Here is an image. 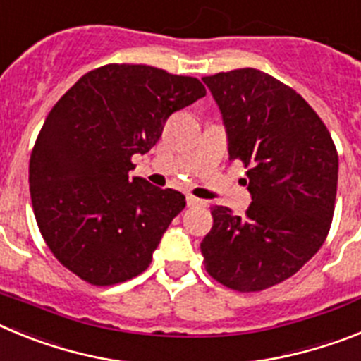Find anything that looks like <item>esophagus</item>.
I'll return each instance as SVG.
<instances>
[{"instance_id":"34e87169","label":"esophagus","mask_w":361,"mask_h":361,"mask_svg":"<svg viewBox=\"0 0 361 361\" xmlns=\"http://www.w3.org/2000/svg\"><path fill=\"white\" fill-rule=\"evenodd\" d=\"M186 202H188V206H206V202H204L202 199H197V197H193V195H188Z\"/></svg>"}]
</instances>
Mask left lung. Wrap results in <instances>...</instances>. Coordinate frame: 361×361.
Listing matches in <instances>:
<instances>
[{"label":"left lung","mask_w":361,"mask_h":361,"mask_svg":"<svg viewBox=\"0 0 361 361\" xmlns=\"http://www.w3.org/2000/svg\"><path fill=\"white\" fill-rule=\"evenodd\" d=\"M228 135L229 161H242L251 206L238 216L212 208L200 242L216 282L262 291L293 276L324 244L338 186V153L317 111L288 85L255 68L202 78Z\"/></svg>","instance_id":"8db88e82"}]
</instances>
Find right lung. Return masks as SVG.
Listing matches in <instances>:
<instances>
[{
    "label": "right lung",
    "instance_id": "obj_1",
    "mask_svg": "<svg viewBox=\"0 0 361 361\" xmlns=\"http://www.w3.org/2000/svg\"><path fill=\"white\" fill-rule=\"evenodd\" d=\"M204 95L195 78L106 65L57 101L32 149L28 184L41 235L66 269L111 286L149 266L186 199L130 177L132 155L149 152L168 117Z\"/></svg>",
    "mask_w": 361,
    "mask_h": 361
}]
</instances>
